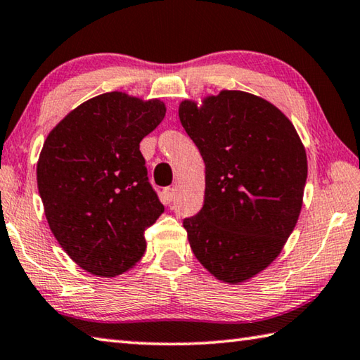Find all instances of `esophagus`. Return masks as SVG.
<instances>
[{"label":"esophagus","instance_id":"esophagus-1","mask_svg":"<svg viewBox=\"0 0 360 360\" xmlns=\"http://www.w3.org/2000/svg\"><path fill=\"white\" fill-rule=\"evenodd\" d=\"M174 197H176V191L173 187H167V188H163V192H162V198H163V201L165 202H172L173 200H174Z\"/></svg>","mask_w":360,"mask_h":360}]
</instances>
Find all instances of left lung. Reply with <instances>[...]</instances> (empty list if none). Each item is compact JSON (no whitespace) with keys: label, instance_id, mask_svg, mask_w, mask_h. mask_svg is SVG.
<instances>
[{"label":"left lung","instance_id":"obj_1","mask_svg":"<svg viewBox=\"0 0 360 360\" xmlns=\"http://www.w3.org/2000/svg\"><path fill=\"white\" fill-rule=\"evenodd\" d=\"M179 120L206 167L205 205L182 225L215 278L238 285L276 259L297 224L307 154L292 122L263 97L220 91Z\"/></svg>","mask_w":360,"mask_h":360}]
</instances>
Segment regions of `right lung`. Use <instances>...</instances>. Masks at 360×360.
Masks as SVG:
<instances>
[{"mask_svg":"<svg viewBox=\"0 0 360 360\" xmlns=\"http://www.w3.org/2000/svg\"><path fill=\"white\" fill-rule=\"evenodd\" d=\"M165 103L121 91L96 96L51 129L37 160V187L58 243L97 277L121 276L146 252L145 230L163 212L140 141Z\"/></svg>","mask_w":360,"mask_h":360,"instance_id":"right-lung-1","label":"right lung"}]
</instances>
